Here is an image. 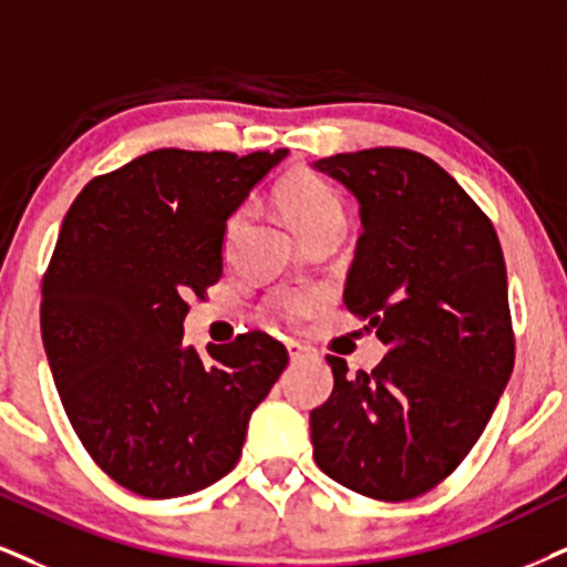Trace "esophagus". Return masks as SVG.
I'll list each match as a JSON object with an SVG mask.
<instances>
[{
	"mask_svg": "<svg viewBox=\"0 0 567 567\" xmlns=\"http://www.w3.org/2000/svg\"><path fill=\"white\" fill-rule=\"evenodd\" d=\"M286 349H289V358H291V362H299V360L310 358V354H312L310 349L299 344V341H289V344H286Z\"/></svg>",
	"mask_w": 567,
	"mask_h": 567,
	"instance_id": "1",
	"label": "esophagus"
}]
</instances>
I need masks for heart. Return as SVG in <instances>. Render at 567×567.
I'll use <instances>...</instances> for the list:
<instances>
[{"label":"heart","instance_id":"heart-1","mask_svg":"<svg viewBox=\"0 0 567 567\" xmlns=\"http://www.w3.org/2000/svg\"><path fill=\"white\" fill-rule=\"evenodd\" d=\"M276 205L281 209L284 220L295 228L299 239H307L320 228L339 226L344 228V205L337 197L331 186L316 173L295 171L289 173L281 184L276 186ZM244 220V213H236L228 223V234H236ZM320 297L312 291H291V295H281L270 302V310L278 318L297 323V320L310 318L318 310Z\"/></svg>","mask_w":567,"mask_h":567}]
</instances>
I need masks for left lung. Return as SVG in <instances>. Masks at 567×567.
Masks as SVG:
<instances>
[{"instance_id": "8db88e82", "label": "left lung", "mask_w": 567, "mask_h": 567, "mask_svg": "<svg viewBox=\"0 0 567 567\" xmlns=\"http://www.w3.org/2000/svg\"><path fill=\"white\" fill-rule=\"evenodd\" d=\"M316 167L360 202L344 305L389 352L370 373L328 354L333 391L310 412L312 457L370 499L421 497L473 450L513 373L497 230L421 152L379 146Z\"/></svg>"}]
</instances>
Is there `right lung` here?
I'll return each mask as SVG.
<instances>
[{"mask_svg":"<svg viewBox=\"0 0 567 567\" xmlns=\"http://www.w3.org/2000/svg\"><path fill=\"white\" fill-rule=\"evenodd\" d=\"M286 150H155L70 205L41 281V339L68 421L110 478L150 499L239 463L289 352L262 331L184 347L188 299L223 276L228 218Z\"/></svg>","mask_w":567,"mask_h":567,"instance_id":"obj_1","label":"right lung"}]
</instances>
